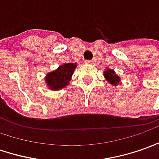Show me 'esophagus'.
Returning a JSON list of instances; mask_svg holds the SVG:
<instances>
[{"label":"esophagus","mask_w":159,"mask_h":159,"mask_svg":"<svg viewBox=\"0 0 159 159\" xmlns=\"http://www.w3.org/2000/svg\"><path fill=\"white\" fill-rule=\"evenodd\" d=\"M85 62H86V63H88V64H92V63L94 62V61L93 60H90V61H86Z\"/></svg>","instance_id":"esophagus-1"}]
</instances>
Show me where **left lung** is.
Segmentation results:
<instances>
[{
    "mask_svg": "<svg viewBox=\"0 0 159 159\" xmlns=\"http://www.w3.org/2000/svg\"><path fill=\"white\" fill-rule=\"evenodd\" d=\"M103 75L105 77L106 81L114 86H116L117 84L120 83V77L117 75H116L115 71L111 69H107L106 70L103 72Z\"/></svg>",
    "mask_w": 159,
    "mask_h": 159,
    "instance_id": "8db88e82",
    "label": "left lung"
}]
</instances>
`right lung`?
<instances>
[{"label":"right lung","instance_id":"obj_1","mask_svg":"<svg viewBox=\"0 0 159 159\" xmlns=\"http://www.w3.org/2000/svg\"><path fill=\"white\" fill-rule=\"evenodd\" d=\"M76 68V63H65L59 66L57 70L48 73L45 77L47 86L52 90H59L70 84L71 76Z\"/></svg>","mask_w":159,"mask_h":159}]
</instances>
